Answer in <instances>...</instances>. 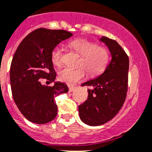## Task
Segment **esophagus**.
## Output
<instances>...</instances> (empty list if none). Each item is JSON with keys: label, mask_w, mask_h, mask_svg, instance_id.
I'll return each mask as SVG.
<instances>
[{"label": "esophagus", "mask_w": 152, "mask_h": 152, "mask_svg": "<svg viewBox=\"0 0 152 152\" xmlns=\"http://www.w3.org/2000/svg\"><path fill=\"white\" fill-rule=\"evenodd\" d=\"M75 89V87H73V86H69V91L71 92L73 91Z\"/></svg>", "instance_id": "1"}]
</instances>
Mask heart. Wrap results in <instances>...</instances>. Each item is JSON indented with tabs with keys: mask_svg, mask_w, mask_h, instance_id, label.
Masks as SVG:
<instances>
[{
	"mask_svg": "<svg viewBox=\"0 0 152 152\" xmlns=\"http://www.w3.org/2000/svg\"><path fill=\"white\" fill-rule=\"evenodd\" d=\"M70 47L81 54L79 67H65L59 72V79L64 82L73 85L85 77L86 70L90 75H97L105 70L110 60L109 50L98 44L86 39H75L70 43ZM62 50L56 47L51 53V60L56 66L62 64Z\"/></svg>",
	"mask_w": 152,
	"mask_h": 152,
	"instance_id": "obj_1",
	"label": "heart"
}]
</instances>
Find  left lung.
<instances>
[{"label": "left lung", "mask_w": 152, "mask_h": 152, "mask_svg": "<svg viewBox=\"0 0 152 152\" xmlns=\"http://www.w3.org/2000/svg\"><path fill=\"white\" fill-rule=\"evenodd\" d=\"M99 41L108 48L111 61L103 74L81 85L93 88L88 90V99L78 106L80 118L90 126L102 125L113 118L123 106L128 91V55L115 40L102 37Z\"/></svg>", "instance_id": "1"}]
</instances>
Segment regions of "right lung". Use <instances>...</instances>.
<instances>
[{
    "label": "right lung",
    "mask_w": 152,
    "mask_h": 152,
    "mask_svg": "<svg viewBox=\"0 0 152 152\" xmlns=\"http://www.w3.org/2000/svg\"><path fill=\"white\" fill-rule=\"evenodd\" d=\"M73 35L64 30L39 28L26 36L18 47L10 70L14 101L21 114L35 124H46L58 113L54 98L67 93L64 83L55 81L51 53L64 40ZM47 78L53 86L42 85L39 80Z\"/></svg>",
    "instance_id": "right-lung-1"
}]
</instances>
